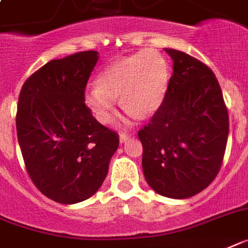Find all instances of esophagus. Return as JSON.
<instances>
[{
  "instance_id": "1",
  "label": "esophagus",
  "mask_w": 248,
  "mask_h": 248,
  "mask_svg": "<svg viewBox=\"0 0 248 248\" xmlns=\"http://www.w3.org/2000/svg\"><path fill=\"white\" fill-rule=\"evenodd\" d=\"M130 134H126V133H120V136H119V140L120 143H125L126 140H128L129 138H130Z\"/></svg>"
}]
</instances>
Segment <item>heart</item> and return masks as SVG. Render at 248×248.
<instances>
[{
  "label": "heart",
  "instance_id": "b5f03b06",
  "mask_svg": "<svg viewBox=\"0 0 248 248\" xmlns=\"http://www.w3.org/2000/svg\"><path fill=\"white\" fill-rule=\"evenodd\" d=\"M169 78V65L162 55L156 50H140L108 65L97 85L85 90L83 100L104 124L115 118L118 96L129 115L148 118L162 105Z\"/></svg>",
  "mask_w": 248,
  "mask_h": 248
}]
</instances>
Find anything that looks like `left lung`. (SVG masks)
I'll list each match as a JSON object with an SVG mask.
<instances>
[{
    "label": "left lung",
    "mask_w": 248,
    "mask_h": 248,
    "mask_svg": "<svg viewBox=\"0 0 248 248\" xmlns=\"http://www.w3.org/2000/svg\"><path fill=\"white\" fill-rule=\"evenodd\" d=\"M172 59L162 105L138 133L146 181L157 194L186 199L208 187L219 172L230 122L222 90L209 67L165 48Z\"/></svg>",
    "instance_id": "left-lung-1"
}]
</instances>
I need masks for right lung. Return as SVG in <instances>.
I'll return each instance as SVG.
<instances>
[{"instance_id": "obj_1", "label": "right lung", "mask_w": 248, "mask_h": 248, "mask_svg": "<svg viewBox=\"0 0 248 248\" xmlns=\"http://www.w3.org/2000/svg\"><path fill=\"white\" fill-rule=\"evenodd\" d=\"M97 61L95 50L53 59L26 79L18 96L16 129L28 173L61 204L91 198L119 147L118 133L101 125L83 100Z\"/></svg>"}]
</instances>
